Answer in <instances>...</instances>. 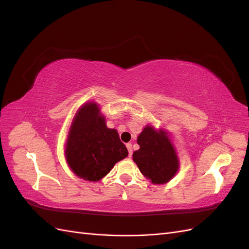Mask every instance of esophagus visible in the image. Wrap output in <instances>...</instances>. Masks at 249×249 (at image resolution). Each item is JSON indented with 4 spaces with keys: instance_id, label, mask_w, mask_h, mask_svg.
<instances>
[{
    "instance_id": "obj_1",
    "label": "esophagus",
    "mask_w": 249,
    "mask_h": 249,
    "mask_svg": "<svg viewBox=\"0 0 249 249\" xmlns=\"http://www.w3.org/2000/svg\"><path fill=\"white\" fill-rule=\"evenodd\" d=\"M126 148H127V152H129V157H132V155H133V147H132L131 143H127Z\"/></svg>"
}]
</instances>
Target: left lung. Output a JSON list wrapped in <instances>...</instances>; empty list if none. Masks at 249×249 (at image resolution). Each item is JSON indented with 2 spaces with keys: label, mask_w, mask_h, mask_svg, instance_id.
Segmentation results:
<instances>
[{
  "label": "left lung",
  "mask_w": 249,
  "mask_h": 249,
  "mask_svg": "<svg viewBox=\"0 0 249 249\" xmlns=\"http://www.w3.org/2000/svg\"><path fill=\"white\" fill-rule=\"evenodd\" d=\"M140 148L133 154V160L141 173L154 184H164L178 169V160L167 135L146 126L138 136Z\"/></svg>",
  "instance_id": "8db88e82"
}]
</instances>
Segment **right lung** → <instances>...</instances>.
I'll list each match as a JSON object with an SVG mask.
<instances>
[{
	"mask_svg": "<svg viewBox=\"0 0 249 249\" xmlns=\"http://www.w3.org/2000/svg\"><path fill=\"white\" fill-rule=\"evenodd\" d=\"M65 154L69 166L78 177L96 182L124 159L127 149L117 131L108 129L96 104L88 103L71 125Z\"/></svg>",
	"mask_w": 249,
	"mask_h": 249,
	"instance_id": "obj_1",
	"label": "right lung"
}]
</instances>
